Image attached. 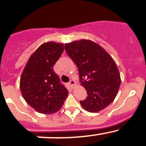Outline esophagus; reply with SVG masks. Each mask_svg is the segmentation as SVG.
Listing matches in <instances>:
<instances>
[{
    "mask_svg": "<svg viewBox=\"0 0 146 146\" xmlns=\"http://www.w3.org/2000/svg\"><path fill=\"white\" fill-rule=\"evenodd\" d=\"M76 81H75V80H70V81L68 82V85H70L71 88H73V86H74V85H76Z\"/></svg>",
    "mask_w": 146,
    "mask_h": 146,
    "instance_id": "1",
    "label": "esophagus"
}]
</instances>
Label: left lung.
Segmentation results:
<instances>
[{"instance_id": "left-lung-1", "label": "left lung", "mask_w": 146, "mask_h": 146, "mask_svg": "<svg viewBox=\"0 0 146 146\" xmlns=\"http://www.w3.org/2000/svg\"><path fill=\"white\" fill-rule=\"evenodd\" d=\"M65 50L77 66L87 91L86 99L80 101L82 107L90 112L106 108L116 98L121 84L113 58L98 44L85 39L66 44Z\"/></svg>"}]
</instances>
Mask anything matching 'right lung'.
Returning a JSON list of instances; mask_svg holds the SVG:
<instances>
[{"label":"right lung","mask_w":146,"mask_h":146,"mask_svg":"<svg viewBox=\"0 0 146 146\" xmlns=\"http://www.w3.org/2000/svg\"><path fill=\"white\" fill-rule=\"evenodd\" d=\"M64 49L62 44H43L31 56L22 73L20 87L23 98L42 114L58 111L67 98L68 91L54 71Z\"/></svg>","instance_id":"1"}]
</instances>
